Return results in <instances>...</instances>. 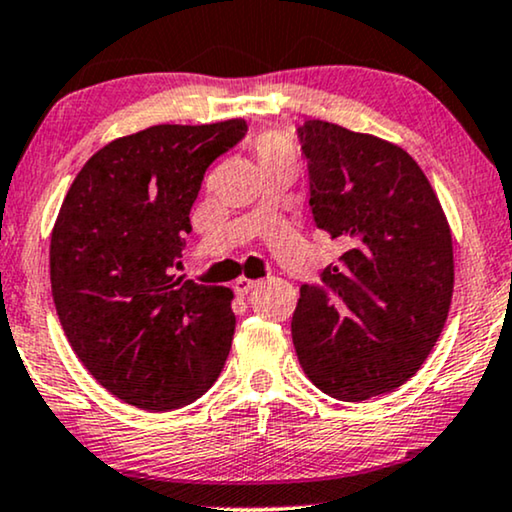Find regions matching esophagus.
<instances>
[{
	"instance_id": "1",
	"label": "esophagus",
	"mask_w": 512,
	"mask_h": 512,
	"mask_svg": "<svg viewBox=\"0 0 512 512\" xmlns=\"http://www.w3.org/2000/svg\"><path fill=\"white\" fill-rule=\"evenodd\" d=\"M257 285H260V281H252V278L241 276V278H238V281L234 283V292H236L238 297H245L250 290H255Z\"/></svg>"
}]
</instances>
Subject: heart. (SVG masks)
<instances>
[{
  "mask_svg": "<svg viewBox=\"0 0 512 512\" xmlns=\"http://www.w3.org/2000/svg\"><path fill=\"white\" fill-rule=\"evenodd\" d=\"M252 154H255L257 166L276 168V166H295V142L281 131H267L252 140Z\"/></svg>",
  "mask_w": 512,
  "mask_h": 512,
  "instance_id": "heart-1",
  "label": "heart"
}]
</instances>
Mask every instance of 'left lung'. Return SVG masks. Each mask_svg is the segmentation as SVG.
<instances>
[{"label":"left lung","mask_w":512,"mask_h":512,"mask_svg":"<svg viewBox=\"0 0 512 512\" xmlns=\"http://www.w3.org/2000/svg\"><path fill=\"white\" fill-rule=\"evenodd\" d=\"M318 229L344 255L299 288L292 342L346 403L403 386L438 342L454 290L452 231L431 182L393 142L320 119L297 128Z\"/></svg>","instance_id":"obj_1"}]
</instances>
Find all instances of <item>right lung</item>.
<instances>
[{
	"label": "right lung",
	"instance_id": "obj_1",
	"mask_svg": "<svg viewBox=\"0 0 512 512\" xmlns=\"http://www.w3.org/2000/svg\"><path fill=\"white\" fill-rule=\"evenodd\" d=\"M248 124H161L112 140L74 177L51 234L67 342L100 386L149 412L180 410L220 377L234 292L175 278L189 210Z\"/></svg>",
	"mask_w": 512,
	"mask_h": 512
}]
</instances>
